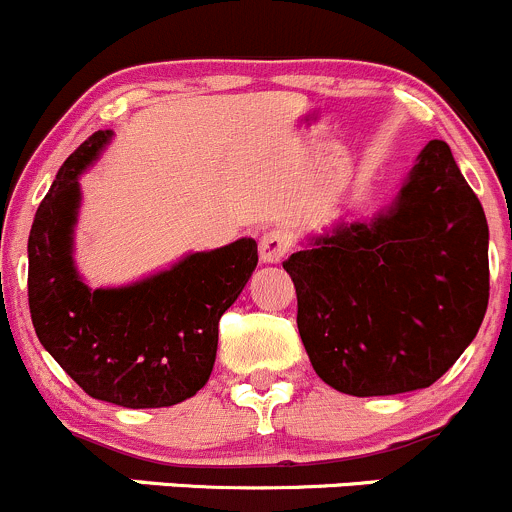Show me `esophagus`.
Returning a JSON list of instances; mask_svg holds the SVG:
<instances>
[{"instance_id":"1","label":"esophagus","mask_w":512,"mask_h":512,"mask_svg":"<svg viewBox=\"0 0 512 512\" xmlns=\"http://www.w3.org/2000/svg\"><path fill=\"white\" fill-rule=\"evenodd\" d=\"M288 254V236L283 231H266L258 241V256L263 263H281Z\"/></svg>"}]
</instances>
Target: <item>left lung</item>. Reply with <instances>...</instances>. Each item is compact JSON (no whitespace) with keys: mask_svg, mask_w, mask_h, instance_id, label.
<instances>
[{"mask_svg":"<svg viewBox=\"0 0 512 512\" xmlns=\"http://www.w3.org/2000/svg\"><path fill=\"white\" fill-rule=\"evenodd\" d=\"M283 268L323 383L396 396L438 381L488 308V221L445 141H428L396 199L308 236Z\"/></svg>","mask_w":512,"mask_h":512,"instance_id":"obj_1","label":"left lung"}]
</instances>
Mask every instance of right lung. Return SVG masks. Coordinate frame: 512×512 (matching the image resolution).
Wrapping results in <instances>:
<instances>
[{
    "label": "right lung",
    "mask_w": 512,
    "mask_h": 512,
    "mask_svg": "<svg viewBox=\"0 0 512 512\" xmlns=\"http://www.w3.org/2000/svg\"><path fill=\"white\" fill-rule=\"evenodd\" d=\"M96 131L59 169L29 231V311L54 361L96 401L176 406L209 381L219 321L258 263L254 239L186 254L174 266L116 288H89L74 261L79 176L109 146Z\"/></svg>",
    "instance_id": "1"
}]
</instances>
